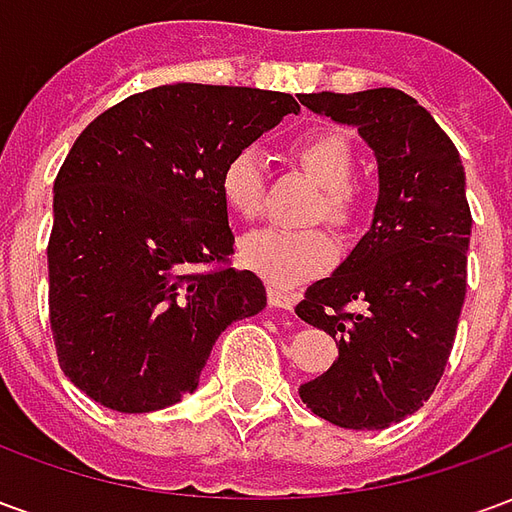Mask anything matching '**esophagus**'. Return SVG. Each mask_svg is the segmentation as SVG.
Returning <instances> with one entry per match:
<instances>
[{
	"instance_id": "34e87169",
	"label": "esophagus",
	"mask_w": 512,
	"mask_h": 512,
	"mask_svg": "<svg viewBox=\"0 0 512 512\" xmlns=\"http://www.w3.org/2000/svg\"><path fill=\"white\" fill-rule=\"evenodd\" d=\"M268 304L271 307H279V310H293V304H296V293H290V290L282 288H268Z\"/></svg>"
}]
</instances>
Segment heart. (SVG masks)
Returning a JSON list of instances; mask_svg holds the SVG:
<instances>
[{
  "label": "heart",
  "instance_id": "b5f03b06",
  "mask_svg": "<svg viewBox=\"0 0 512 512\" xmlns=\"http://www.w3.org/2000/svg\"><path fill=\"white\" fill-rule=\"evenodd\" d=\"M293 156L301 167L321 183V213L329 222L348 227L359 213V202L351 191L354 178V147L340 131H312L293 145ZM219 194L224 205L244 219H255L263 208V161L255 147H241L224 161L219 172ZM238 255L246 268L277 285L290 288L301 279L323 274L337 257V241L321 227L312 230H282L266 227L244 235Z\"/></svg>",
  "mask_w": 512,
  "mask_h": 512
}]
</instances>
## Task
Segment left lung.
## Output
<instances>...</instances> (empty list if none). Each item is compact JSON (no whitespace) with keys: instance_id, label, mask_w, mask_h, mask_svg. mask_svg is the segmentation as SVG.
Segmentation results:
<instances>
[{"instance_id":"left-lung-1","label":"left lung","mask_w":512,"mask_h":512,"mask_svg":"<svg viewBox=\"0 0 512 512\" xmlns=\"http://www.w3.org/2000/svg\"><path fill=\"white\" fill-rule=\"evenodd\" d=\"M299 101L354 126L378 164L370 230L296 304L301 321L332 334L340 348L299 395L332 425L384 430L433 395L450 359L472 235L466 172L428 109L395 87ZM348 303H362L363 312L348 313Z\"/></svg>"}]
</instances>
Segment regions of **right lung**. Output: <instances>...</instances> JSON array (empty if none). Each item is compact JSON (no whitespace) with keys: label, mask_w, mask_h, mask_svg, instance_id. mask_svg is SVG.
<instances>
[{"label":"right lung","mask_w":512,"mask_h":512,"mask_svg":"<svg viewBox=\"0 0 512 512\" xmlns=\"http://www.w3.org/2000/svg\"><path fill=\"white\" fill-rule=\"evenodd\" d=\"M299 115L288 93L164 84L98 115L54 180L49 315L60 367L95 403L145 414L200 386L213 343L266 307L219 172Z\"/></svg>","instance_id":"obj_1"}]
</instances>
